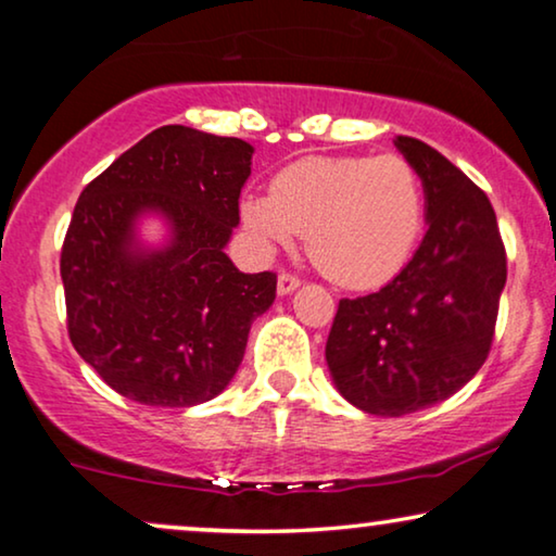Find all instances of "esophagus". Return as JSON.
I'll return each mask as SVG.
<instances>
[{
	"label": "esophagus",
	"instance_id": "34e87169",
	"mask_svg": "<svg viewBox=\"0 0 556 556\" xmlns=\"http://www.w3.org/2000/svg\"><path fill=\"white\" fill-rule=\"evenodd\" d=\"M299 286H301V278L299 276H293V273H288V270H280L278 273V293L280 295L293 293Z\"/></svg>",
	"mask_w": 556,
	"mask_h": 556
}]
</instances>
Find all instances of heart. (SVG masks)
Wrapping results in <instances>:
<instances>
[{"mask_svg":"<svg viewBox=\"0 0 556 556\" xmlns=\"http://www.w3.org/2000/svg\"><path fill=\"white\" fill-rule=\"evenodd\" d=\"M240 215L263 250L306 235V253L326 278L371 288L413 255L425 227V185L400 154L306 156L273 177L270 194H248Z\"/></svg>","mask_w":556,"mask_h":556,"instance_id":"obj_1","label":"heart"}]
</instances>
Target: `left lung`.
I'll return each mask as SVG.
<instances>
[{"instance_id":"left-lung-1","label":"left lung","mask_w":556,"mask_h":556,"mask_svg":"<svg viewBox=\"0 0 556 556\" xmlns=\"http://www.w3.org/2000/svg\"><path fill=\"white\" fill-rule=\"evenodd\" d=\"M394 143L422 177L428 232L397 278L339 301L326 341L339 392L384 417L438 405L473 379L506 283V248L483 189L425 141Z\"/></svg>"}]
</instances>
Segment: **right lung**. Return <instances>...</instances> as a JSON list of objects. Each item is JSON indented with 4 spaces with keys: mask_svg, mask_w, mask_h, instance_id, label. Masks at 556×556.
I'll return each mask as SVG.
<instances>
[{
    "mask_svg": "<svg viewBox=\"0 0 556 556\" xmlns=\"http://www.w3.org/2000/svg\"><path fill=\"white\" fill-rule=\"evenodd\" d=\"M253 147L162 126L78 197L60 276L67 337L111 390L151 407H192L230 384L250 324L276 299V273H240L225 245L240 223ZM170 217L173 245L132 248V219Z\"/></svg>",
    "mask_w": 556,
    "mask_h": 556,
    "instance_id": "1",
    "label": "right lung"
}]
</instances>
